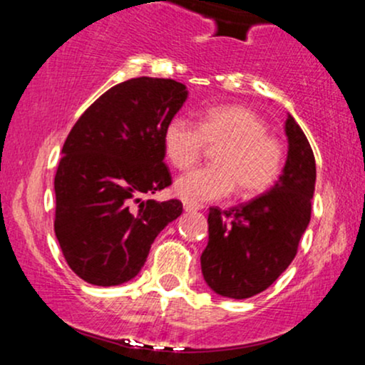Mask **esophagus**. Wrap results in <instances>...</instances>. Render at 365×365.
I'll return each instance as SVG.
<instances>
[{"mask_svg":"<svg viewBox=\"0 0 365 365\" xmlns=\"http://www.w3.org/2000/svg\"><path fill=\"white\" fill-rule=\"evenodd\" d=\"M199 206H194V204H183V211L185 212H195V211H199Z\"/></svg>","mask_w":365,"mask_h":365,"instance_id":"34e87169","label":"esophagus"}]
</instances>
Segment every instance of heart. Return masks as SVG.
Masks as SVG:
<instances>
[{"label":"heart","mask_w":365,"mask_h":365,"mask_svg":"<svg viewBox=\"0 0 365 365\" xmlns=\"http://www.w3.org/2000/svg\"><path fill=\"white\" fill-rule=\"evenodd\" d=\"M215 166L195 168L175 180L173 192L187 204L220 200L238 187L244 195L267 190L278 178L283 149L267 135V125L245 106H217L204 111L199 125L175 116L163 132V149L175 168L185 170L200 158L206 145Z\"/></svg>","instance_id":"1"}]
</instances>
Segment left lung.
Returning <instances> with one entry per match:
<instances>
[{"label": "left lung", "mask_w": 365, "mask_h": 365, "mask_svg": "<svg viewBox=\"0 0 365 365\" xmlns=\"http://www.w3.org/2000/svg\"><path fill=\"white\" fill-rule=\"evenodd\" d=\"M288 154L278 182L247 204L209 209V240L200 255L204 282L228 299H249L290 266L311 221L316 161L302 128L284 121Z\"/></svg>", "instance_id": "8db88e82"}]
</instances>
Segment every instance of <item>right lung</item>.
<instances>
[{
	"mask_svg": "<svg viewBox=\"0 0 365 365\" xmlns=\"http://www.w3.org/2000/svg\"><path fill=\"white\" fill-rule=\"evenodd\" d=\"M187 98L171 78H130L91 104L66 137L54 233L83 282L116 287L135 278L154 238L182 215L180 200L144 195L171 185L163 132Z\"/></svg>",
	"mask_w": 365,
	"mask_h": 365,
	"instance_id": "obj_1",
	"label": "right lung"
}]
</instances>
